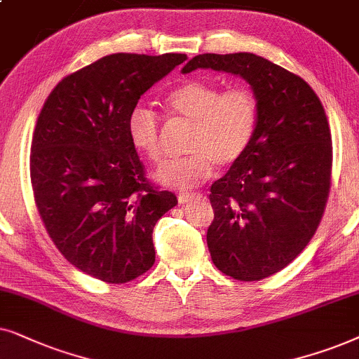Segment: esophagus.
Returning a JSON list of instances; mask_svg holds the SVG:
<instances>
[{
  "label": "esophagus",
  "mask_w": 359,
  "mask_h": 359,
  "mask_svg": "<svg viewBox=\"0 0 359 359\" xmlns=\"http://www.w3.org/2000/svg\"><path fill=\"white\" fill-rule=\"evenodd\" d=\"M202 198V195L200 194H180L179 195V203H189V202H194V200H200Z\"/></svg>",
  "instance_id": "obj_1"
}]
</instances>
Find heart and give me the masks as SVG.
<instances>
[{
  "instance_id": "b5f03b06",
  "label": "heart",
  "mask_w": 359,
  "mask_h": 359,
  "mask_svg": "<svg viewBox=\"0 0 359 359\" xmlns=\"http://www.w3.org/2000/svg\"><path fill=\"white\" fill-rule=\"evenodd\" d=\"M165 104L177 118L192 123L185 157L165 162L154 179L167 187L189 190L245 156L255 137L259 118L256 95L248 87L222 90L207 82H187L167 95ZM128 136L141 154L152 162L164 156V130L154 109L137 104L128 116Z\"/></svg>"
}]
</instances>
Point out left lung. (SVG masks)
<instances>
[{"label":"left lung","instance_id":"8db88e82","mask_svg":"<svg viewBox=\"0 0 359 359\" xmlns=\"http://www.w3.org/2000/svg\"><path fill=\"white\" fill-rule=\"evenodd\" d=\"M238 75L256 95L250 147L210 189L213 264L233 279L261 280L290 264L322 219L332 175V135L310 85L251 52L200 54L184 65Z\"/></svg>","mask_w":359,"mask_h":359}]
</instances>
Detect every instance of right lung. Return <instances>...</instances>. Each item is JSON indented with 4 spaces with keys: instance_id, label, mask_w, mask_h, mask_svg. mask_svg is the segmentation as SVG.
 Wrapping results in <instances>:
<instances>
[{
    "instance_id": "obj_1",
    "label": "right lung",
    "mask_w": 359,
    "mask_h": 359,
    "mask_svg": "<svg viewBox=\"0 0 359 359\" xmlns=\"http://www.w3.org/2000/svg\"><path fill=\"white\" fill-rule=\"evenodd\" d=\"M185 54H111L67 75L32 136L31 182L47 233L76 269L124 284L156 261L152 229L177 197L147 182L128 116Z\"/></svg>"
}]
</instances>
